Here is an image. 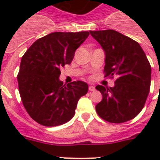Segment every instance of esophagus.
<instances>
[{
  "label": "esophagus",
  "mask_w": 160,
  "mask_h": 160,
  "mask_svg": "<svg viewBox=\"0 0 160 160\" xmlns=\"http://www.w3.org/2000/svg\"><path fill=\"white\" fill-rule=\"evenodd\" d=\"M95 90V86H93V85H90V86H89V90H90V91H94Z\"/></svg>",
  "instance_id": "obj_1"
}]
</instances>
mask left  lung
I'll return each mask as SVG.
<instances>
[{
	"instance_id": "1",
	"label": "left lung",
	"mask_w": 160,
	"mask_h": 160,
	"mask_svg": "<svg viewBox=\"0 0 160 160\" xmlns=\"http://www.w3.org/2000/svg\"><path fill=\"white\" fill-rule=\"evenodd\" d=\"M105 54V76L116 77L114 87L97 85L102 100L95 106L110 123L134 119L144 108L151 82V66L139 44L113 30L90 31Z\"/></svg>"
}]
</instances>
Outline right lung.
Returning <instances> with one entry per match:
<instances>
[{
    "label": "right lung",
    "mask_w": 160,
    "mask_h": 160,
    "mask_svg": "<svg viewBox=\"0 0 160 160\" xmlns=\"http://www.w3.org/2000/svg\"><path fill=\"white\" fill-rule=\"evenodd\" d=\"M88 31L53 32L38 39L21 58L17 75L19 92L29 115L44 126L70 121L78 100L88 92V85L77 80L63 85L60 69L70 65Z\"/></svg>",
    "instance_id": "right-lung-1"
}]
</instances>
